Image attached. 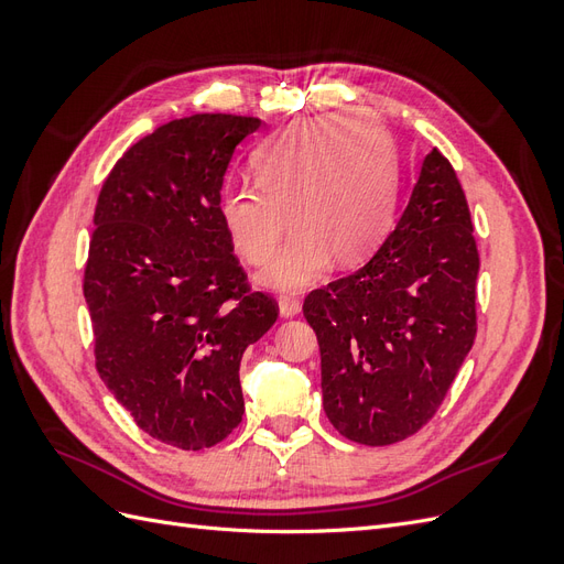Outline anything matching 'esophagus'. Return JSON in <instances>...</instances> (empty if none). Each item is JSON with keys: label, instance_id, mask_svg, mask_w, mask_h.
<instances>
[{"label": "esophagus", "instance_id": "esophagus-1", "mask_svg": "<svg viewBox=\"0 0 564 564\" xmlns=\"http://www.w3.org/2000/svg\"><path fill=\"white\" fill-rule=\"evenodd\" d=\"M278 305H280V315L282 317H294V315L301 313V301L294 299V296H280Z\"/></svg>", "mask_w": 564, "mask_h": 564}]
</instances>
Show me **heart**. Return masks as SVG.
<instances>
[{
  "instance_id": "obj_1",
  "label": "heart",
  "mask_w": 564,
  "mask_h": 564,
  "mask_svg": "<svg viewBox=\"0 0 564 564\" xmlns=\"http://www.w3.org/2000/svg\"><path fill=\"white\" fill-rule=\"evenodd\" d=\"M256 183L224 187L218 199L235 251L263 263L284 232L294 235L259 272L278 292L315 284L336 259L355 265L377 251L398 207V164L383 127L365 115L305 119L253 160Z\"/></svg>"
}]
</instances>
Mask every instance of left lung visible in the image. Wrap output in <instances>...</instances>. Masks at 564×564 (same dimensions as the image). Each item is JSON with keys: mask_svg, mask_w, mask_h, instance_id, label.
I'll return each instance as SVG.
<instances>
[{"mask_svg": "<svg viewBox=\"0 0 564 564\" xmlns=\"http://www.w3.org/2000/svg\"><path fill=\"white\" fill-rule=\"evenodd\" d=\"M477 270L464 187L433 148L381 249L303 303L319 344L322 404L340 435L386 447L435 416L473 348Z\"/></svg>", "mask_w": 564, "mask_h": 564, "instance_id": "left-lung-1", "label": "left lung"}]
</instances>
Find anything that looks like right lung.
Listing matches in <instances>:
<instances>
[{
	"mask_svg": "<svg viewBox=\"0 0 564 564\" xmlns=\"http://www.w3.org/2000/svg\"><path fill=\"white\" fill-rule=\"evenodd\" d=\"M259 127L220 112L162 124L117 160L96 204L84 270L96 369L141 431L185 452L240 425L242 355L278 319L218 214L232 152Z\"/></svg>",
	"mask_w": 564,
	"mask_h": 564,
	"instance_id": "1",
	"label": "right lung"
}]
</instances>
